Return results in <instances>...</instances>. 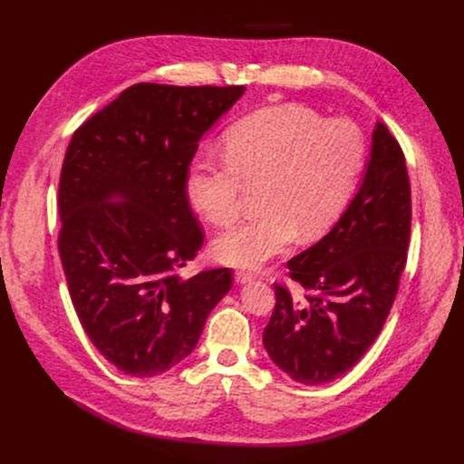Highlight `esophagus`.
<instances>
[{"instance_id":"1","label":"esophagus","mask_w":464,"mask_h":464,"mask_svg":"<svg viewBox=\"0 0 464 464\" xmlns=\"http://www.w3.org/2000/svg\"><path fill=\"white\" fill-rule=\"evenodd\" d=\"M256 278V275L254 273H250V271H245V269H242V271H237L235 273V280L238 282V284H246V282H252Z\"/></svg>"}]
</instances>
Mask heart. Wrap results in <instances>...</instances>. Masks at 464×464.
Segmentation results:
<instances>
[{"mask_svg":"<svg viewBox=\"0 0 464 464\" xmlns=\"http://www.w3.org/2000/svg\"><path fill=\"white\" fill-rule=\"evenodd\" d=\"M367 137L350 118H324L299 103L259 109L226 135V158L198 156L188 198L218 227L233 226L246 186H257L261 214L212 242L218 261L259 266L301 237L325 235L353 198L367 163Z\"/></svg>","mask_w":464,"mask_h":464,"instance_id":"b5f03b06","label":"heart"}]
</instances>
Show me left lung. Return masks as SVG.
<instances>
[{"mask_svg":"<svg viewBox=\"0 0 464 464\" xmlns=\"http://www.w3.org/2000/svg\"><path fill=\"white\" fill-rule=\"evenodd\" d=\"M411 227L410 179L397 139L380 124L362 184L334 227L287 261L304 294L275 284L263 346L289 378L320 385L346 374L380 334L399 291Z\"/></svg>","mask_w":464,"mask_h":464,"instance_id":"1","label":"left lung"}]
</instances>
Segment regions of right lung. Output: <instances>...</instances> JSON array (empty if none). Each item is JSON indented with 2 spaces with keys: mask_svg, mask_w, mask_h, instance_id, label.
<instances>
[{
  "mask_svg": "<svg viewBox=\"0 0 464 464\" xmlns=\"http://www.w3.org/2000/svg\"><path fill=\"white\" fill-rule=\"evenodd\" d=\"M242 93L139 82L71 137L58 189L62 266L92 344L124 374L150 378L189 355L233 285L231 269L191 278L180 269L205 240L189 208V163Z\"/></svg>",
  "mask_w": 464,
  "mask_h": 464,
  "instance_id": "right-lung-1",
  "label": "right lung"
}]
</instances>
